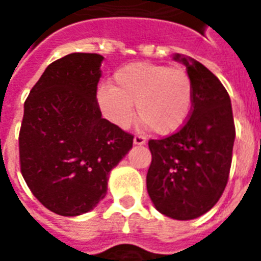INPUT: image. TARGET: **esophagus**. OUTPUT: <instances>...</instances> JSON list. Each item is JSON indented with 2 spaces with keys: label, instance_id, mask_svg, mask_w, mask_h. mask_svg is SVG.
<instances>
[{
  "label": "esophagus",
  "instance_id": "1",
  "mask_svg": "<svg viewBox=\"0 0 261 261\" xmlns=\"http://www.w3.org/2000/svg\"><path fill=\"white\" fill-rule=\"evenodd\" d=\"M146 143V138L142 137V135H135L134 137V145L137 146H141V145H145Z\"/></svg>",
  "mask_w": 261,
  "mask_h": 261
}]
</instances>
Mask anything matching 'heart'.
Masks as SVG:
<instances>
[{
	"label": "heart",
	"instance_id": "obj_1",
	"mask_svg": "<svg viewBox=\"0 0 261 261\" xmlns=\"http://www.w3.org/2000/svg\"><path fill=\"white\" fill-rule=\"evenodd\" d=\"M96 102L101 115L126 130L139 119L155 134L172 135L181 130L194 106V85L181 67L150 62H133L114 73L112 87L100 85Z\"/></svg>",
	"mask_w": 261,
	"mask_h": 261
}]
</instances>
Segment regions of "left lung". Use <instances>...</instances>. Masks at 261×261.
<instances>
[{"label":"left lung","instance_id":"8db88e82","mask_svg":"<svg viewBox=\"0 0 261 261\" xmlns=\"http://www.w3.org/2000/svg\"><path fill=\"white\" fill-rule=\"evenodd\" d=\"M173 59L187 67L192 80L194 106L181 130L149 141L146 187L161 214L188 221L206 214L223 194L236 128L230 97L221 81L190 57L174 54Z\"/></svg>","mask_w":261,"mask_h":261}]
</instances>
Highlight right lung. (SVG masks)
<instances>
[{
  "label": "right lung",
  "instance_id": "right-lung-1",
  "mask_svg": "<svg viewBox=\"0 0 261 261\" xmlns=\"http://www.w3.org/2000/svg\"><path fill=\"white\" fill-rule=\"evenodd\" d=\"M104 57L73 53L47 66L24 102L18 137L22 177L35 198L63 217L93 210L108 174L133 147V135L96 102Z\"/></svg>",
  "mask_w": 261,
  "mask_h": 261
}]
</instances>
